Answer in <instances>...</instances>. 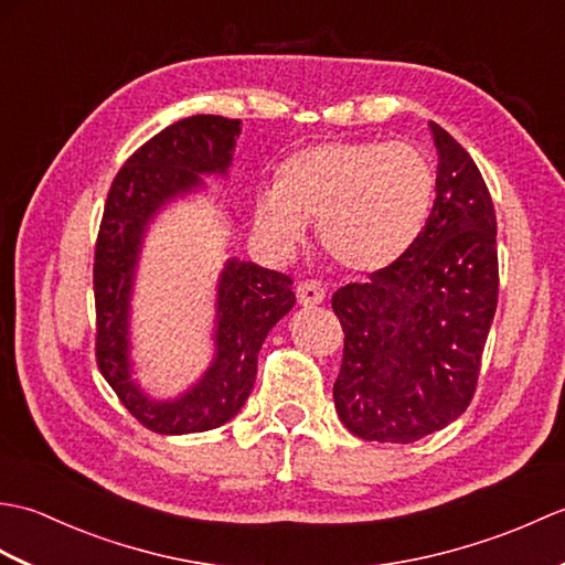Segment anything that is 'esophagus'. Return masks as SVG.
<instances>
[{
    "label": "esophagus",
    "mask_w": 565,
    "mask_h": 565,
    "mask_svg": "<svg viewBox=\"0 0 565 565\" xmlns=\"http://www.w3.org/2000/svg\"><path fill=\"white\" fill-rule=\"evenodd\" d=\"M296 296H298V303L306 308H313V306L322 303V298H326V289H322L320 281L306 279L296 286Z\"/></svg>",
    "instance_id": "1"
}]
</instances>
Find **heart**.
<instances>
[{
    "label": "heart",
    "mask_w": 565,
    "mask_h": 565,
    "mask_svg": "<svg viewBox=\"0 0 565 565\" xmlns=\"http://www.w3.org/2000/svg\"><path fill=\"white\" fill-rule=\"evenodd\" d=\"M435 172L417 148L383 140H328L289 154L276 186L252 206L255 231L276 255L303 243L308 223L328 257L352 274L393 267L427 221Z\"/></svg>",
    "instance_id": "b5f03b06"
}]
</instances>
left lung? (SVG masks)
Instances as JSON below:
<instances>
[{"instance_id": "left-lung-1", "label": "left lung", "mask_w": 565, "mask_h": 565, "mask_svg": "<svg viewBox=\"0 0 565 565\" xmlns=\"http://www.w3.org/2000/svg\"><path fill=\"white\" fill-rule=\"evenodd\" d=\"M437 199L393 267L332 296L344 330L334 407L366 441L411 444L471 403L498 308V223L490 191L459 142L429 124Z\"/></svg>"}]
</instances>
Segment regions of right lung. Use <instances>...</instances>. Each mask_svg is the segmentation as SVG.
I'll use <instances>...</instances> for the list:
<instances>
[{
  "label": "right lung",
  "mask_w": 565,
  "mask_h": 565,
  "mask_svg": "<svg viewBox=\"0 0 565 565\" xmlns=\"http://www.w3.org/2000/svg\"><path fill=\"white\" fill-rule=\"evenodd\" d=\"M237 118L189 116L140 146L109 189L94 249L97 364L118 401L158 435H189L235 417L255 386L257 354L269 330L296 303L291 276L231 257L215 298V356L206 374L174 401H152L130 379L128 308L148 223L167 201L225 177L233 162Z\"/></svg>",
  "instance_id": "obj_1"
}]
</instances>
